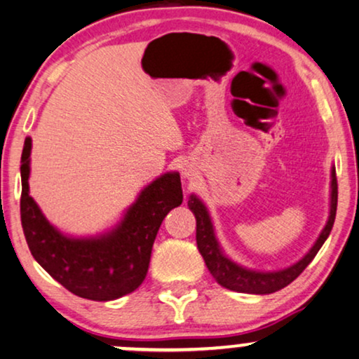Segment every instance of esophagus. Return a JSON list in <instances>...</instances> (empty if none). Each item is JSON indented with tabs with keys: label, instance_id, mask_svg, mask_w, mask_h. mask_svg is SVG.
Listing matches in <instances>:
<instances>
[{
	"label": "esophagus",
	"instance_id": "1",
	"mask_svg": "<svg viewBox=\"0 0 359 359\" xmlns=\"http://www.w3.org/2000/svg\"><path fill=\"white\" fill-rule=\"evenodd\" d=\"M182 174H184L185 177H190V175H194V174H192V167L185 165V167H184V170H182Z\"/></svg>",
	"mask_w": 359,
	"mask_h": 359
}]
</instances>
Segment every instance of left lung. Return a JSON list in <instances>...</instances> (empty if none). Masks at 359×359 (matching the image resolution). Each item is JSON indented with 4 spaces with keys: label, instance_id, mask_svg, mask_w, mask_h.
Segmentation results:
<instances>
[{
    "label": "left lung",
    "instance_id": "1",
    "mask_svg": "<svg viewBox=\"0 0 359 359\" xmlns=\"http://www.w3.org/2000/svg\"><path fill=\"white\" fill-rule=\"evenodd\" d=\"M337 203H338V184H337V172L335 167L332 169V194H330V217L325 228L320 233V236L315 241V245L310 248V251L305 255L302 259L295 264L285 267L280 271L272 272H261L252 271L248 267H243L236 262H233L229 257L224 255L222 248L218 245L217 236H215V229L212 218H210L208 210L205 207L202 200L197 195H190L189 208L192 210L197 219V246L200 255L203 256L205 264H207L210 274L215 277V280L223 287L229 290H236V292L245 294H272L276 290L284 289L292 280L302 274V271L307 267L317 255L320 248L327 240L330 231H332L333 223H335L337 215Z\"/></svg>",
    "mask_w": 359,
    "mask_h": 359
}]
</instances>
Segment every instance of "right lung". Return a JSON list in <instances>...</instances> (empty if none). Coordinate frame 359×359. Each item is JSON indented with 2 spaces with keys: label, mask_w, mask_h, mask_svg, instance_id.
<instances>
[{
  "label": "right lung",
  "mask_w": 359,
  "mask_h": 359,
  "mask_svg": "<svg viewBox=\"0 0 359 359\" xmlns=\"http://www.w3.org/2000/svg\"><path fill=\"white\" fill-rule=\"evenodd\" d=\"M31 137L21 156V223L34 259L72 294L107 302L136 290L149 269L162 219L182 203L177 172L157 177L128 208L118 226L95 238H70L52 226L29 195Z\"/></svg>",
  "instance_id": "add662e5"
}]
</instances>
